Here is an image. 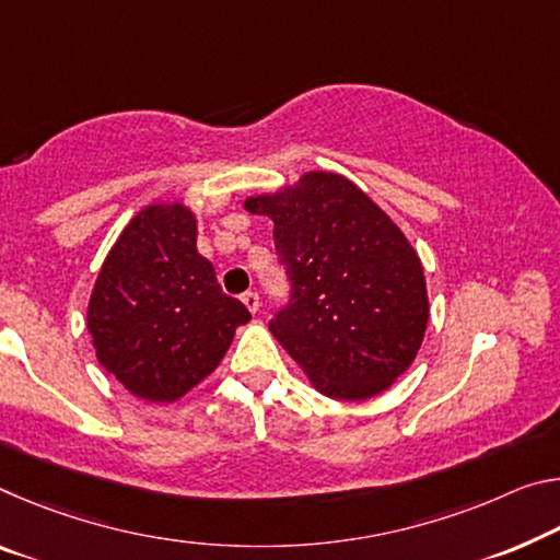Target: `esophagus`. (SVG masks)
<instances>
[{"mask_svg": "<svg viewBox=\"0 0 560 560\" xmlns=\"http://www.w3.org/2000/svg\"><path fill=\"white\" fill-rule=\"evenodd\" d=\"M242 301H244V306H246L252 314L259 312L261 301H259V294H256V291H246V294L242 296Z\"/></svg>", "mask_w": 560, "mask_h": 560, "instance_id": "esophagus-1", "label": "esophagus"}]
</instances>
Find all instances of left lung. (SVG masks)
<instances>
[{"label":"left lung","mask_w":560,"mask_h":560,"mask_svg":"<svg viewBox=\"0 0 560 560\" xmlns=\"http://www.w3.org/2000/svg\"><path fill=\"white\" fill-rule=\"evenodd\" d=\"M273 221L291 299L271 334L316 392L361 401L411 366L429 324L419 254L386 211L341 174L308 172L294 186L244 201Z\"/></svg>","instance_id":"left-lung-1"}]
</instances>
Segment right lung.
Returning <instances> with one entry per match:
<instances>
[{
  "mask_svg": "<svg viewBox=\"0 0 560 560\" xmlns=\"http://www.w3.org/2000/svg\"><path fill=\"white\" fill-rule=\"evenodd\" d=\"M252 314L197 252V217L152 203L106 254L86 308L96 359L129 394L172 404L219 366Z\"/></svg>",
  "mask_w": 560,
  "mask_h": 560,
  "instance_id": "1",
  "label": "right lung"
}]
</instances>
